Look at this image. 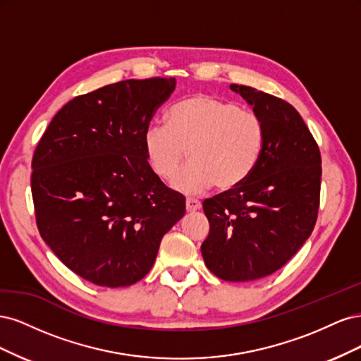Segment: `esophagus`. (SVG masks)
Wrapping results in <instances>:
<instances>
[{"label": "esophagus", "instance_id": "obj_1", "mask_svg": "<svg viewBox=\"0 0 361 361\" xmlns=\"http://www.w3.org/2000/svg\"><path fill=\"white\" fill-rule=\"evenodd\" d=\"M185 204H187V211L188 212H195V211H199L200 207H202V203L199 200H195V199H187Z\"/></svg>", "mask_w": 361, "mask_h": 361}]
</instances>
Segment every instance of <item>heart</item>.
Wrapping results in <instances>:
<instances>
[{
    "mask_svg": "<svg viewBox=\"0 0 361 361\" xmlns=\"http://www.w3.org/2000/svg\"><path fill=\"white\" fill-rule=\"evenodd\" d=\"M265 146L262 118L236 104L206 94H192L174 104L166 125L145 130L143 149L149 167L164 180L176 176L174 188L197 194L214 185L232 191L251 176Z\"/></svg>",
    "mask_w": 361,
    "mask_h": 361,
    "instance_id": "heart-1",
    "label": "heart"
}]
</instances>
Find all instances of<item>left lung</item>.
Returning a JSON list of instances; mask_svg holds the SVG:
<instances>
[{"instance_id":"left-lung-1","label":"left lung","mask_w":361,"mask_h":361,"mask_svg":"<svg viewBox=\"0 0 361 361\" xmlns=\"http://www.w3.org/2000/svg\"><path fill=\"white\" fill-rule=\"evenodd\" d=\"M265 126V146L251 176L203 202L209 235L202 256L227 281L267 277L312 235L321 197V152L295 108L277 96L231 84Z\"/></svg>"}]
</instances>
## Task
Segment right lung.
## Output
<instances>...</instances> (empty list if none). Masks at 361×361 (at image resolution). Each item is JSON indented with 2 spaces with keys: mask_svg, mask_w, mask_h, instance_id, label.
<instances>
[{
  "mask_svg": "<svg viewBox=\"0 0 361 361\" xmlns=\"http://www.w3.org/2000/svg\"><path fill=\"white\" fill-rule=\"evenodd\" d=\"M174 78L126 80L73 97L54 116L31 161L39 233L75 274L134 285L154 267L185 199L152 171L143 135Z\"/></svg>",
  "mask_w": 361,
  "mask_h": 361,
  "instance_id": "obj_1",
  "label": "right lung"
}]
</instances>
